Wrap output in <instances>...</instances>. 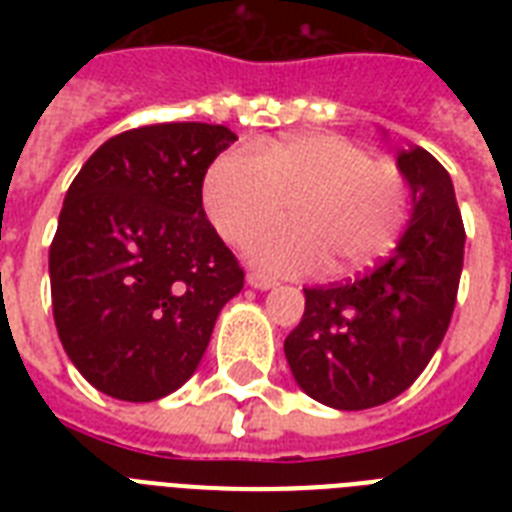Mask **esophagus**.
<instances>
[{
  "mask_svg": "<svg viewBox=\"0 0 512 512\" xmlns=\"http://www.w3.org/2000/svg\"><path fill=\"white\" fill-rule=\"evenodd\" d=\"M247 284L252 289H260V292H268V289L276 287V281L263 276V273H247Z\"/></svg>",
  "mask_w": 512,
  "mask_h": 512,
  "instance_id": "34e87169",
  "label": "esophagus"
}]
</instances>
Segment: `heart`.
<instances>
[{
    "label": "heart",
    "instance_id": "heart-1",
    "mask_svg": "<svg viewBox=\"0 0 512 512\" xmlns=\"http://www.w3.org/2000/svg\"><path fill=\"white\" fill-rule=\"evenodd\" d=\"M201 201L209 223L239 247L257 236L249 260L276 276L364 271L393 247L406 223V180L390 162L329 132H300L252 148H231L209 164Z\"/></svg>",
    "mask_w": 512,
    "mask_h": 512
}]
</instances>
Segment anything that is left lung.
<instances>
[{
  "mask_svg": "<svg viewBox=\"0 0 512 512\" xmlns=\"http://www.w3.org/2000/svg\"><path fill=\"white\" fill-rule=\"evenodd\" d=\"M412 196L393 255L348 284L305 289V313L284 340L300 388L358 412L404 393L444 340L460 287L465 228L449 172L425 148L396 154Z\"/></svg>",
  "mask_w": 512,
  "mask_h": 512,
  "instance_id": "1",
  "label": "left lung"
}]
</instances>
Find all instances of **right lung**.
<instances>
[{
	"label": "right lung",
	"instance_id": "obj_1",
	"mask_svg": "<svg viewBox=\"0 0 512 512\" xmlns=\"http://www.w3.org/2000/svg\"><path fill=\"white\" fill-rule=\"evenodd\" d=\"M223 124L106 140L68 188L50 247L52 316L71 364L119 401L170 396L199 366L244 271L201 207Z\"/></svg>",
	"mask_w": 512,
	"mask_h": 512
}]
</instances>
